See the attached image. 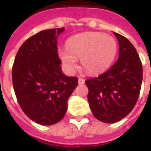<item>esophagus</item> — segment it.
Returning a JSON list of instances; mask_svg holds the SVG:
<instances>
[{
    "instance_id": "obj_1",
    "label": "esophagus",
    "mask_w": 151,
    "mask_h": 151,
    "mask_svg": "<svg viewBox=\"0 0 151 151\" xmlns=\"http://www.w3.org/2000/svg\"><path fill=\"white\" fill-rule=\"evenodd\" d=\"M85 83V80L82 78H78V84L79 85H83Z\"/></svg>"
}]
</instances>
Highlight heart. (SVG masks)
Returning <instances> with one entry per match:
<instances>
[{
    "label": "heart",
    "mask_w": 151,
    "mask_h": 151,
    "mask_svg": "<svg viewBox=\"0 0 151 151\" xmlns=\"http://www.w3.org/2000/svg\"><path fill=\"white\" fill-rule=\"evenodd\" d=\"M116 52L117 43L113 37L104 33L86 32L70 38L66 48L59 50V56L69 72L77 68V59L81 58L86 72L97 74L109 68Z\"/></svg>",
    "instance_id": "heart-1"
}]
</instances>
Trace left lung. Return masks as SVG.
Returning a JSON list of instances; mask_svg holds the SVG:
<instances>
[{
	"instance_id": "1",
	"label": "left lung",
	"mask_w": 151,
	"mask_h": 151,
	"mask_svg": "<svg viewBox=\"0 0 151 151\" xmlns=\"http://www.w3.org/2000/svg\"><path fill=\"white\" fill-rule=\"evenodd\" d=\"M114 35L120 47L117 61L99 77L85 81L94 116L110 124L122 120L133 110L142 82V65L136 48L123 35Z\"/></svg>"
}]
</instances>
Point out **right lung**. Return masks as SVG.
<instances>
[{
	"mask_svg": "<svg viewBox=\"0 0 151 151\" xmlns=\"http://www.w3.org/2000/svg\"><path fill=\"white\" fill-rule=\"evenodd\" d=\"M65 28L40 31L18 49L12 81L18 104L27 116L42 125H52L65 116L68 99L78 86L77 77L61 71L57 36Z\"/></svg>",
	"mask_w": 151,
	"mask_h": 151,
	"instance_id": "obj_1",
	"label": "right lung"
}]
</instances>
